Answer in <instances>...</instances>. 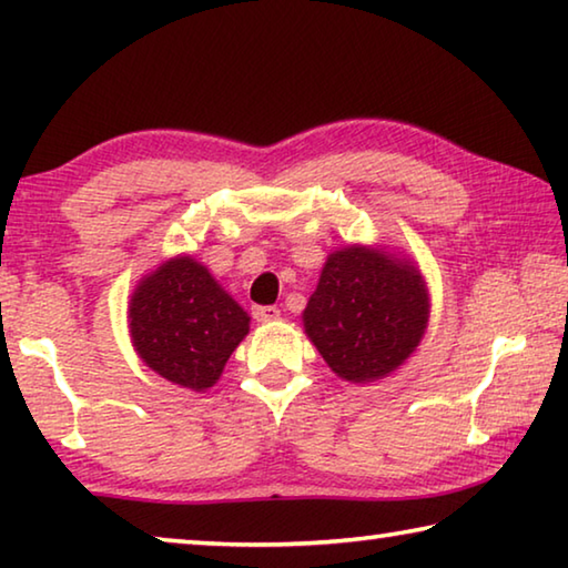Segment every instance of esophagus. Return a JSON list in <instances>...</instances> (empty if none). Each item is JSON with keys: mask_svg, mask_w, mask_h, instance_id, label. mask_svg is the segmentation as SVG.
<instances>
[{"mask_svg": "<svg viewBox=\"0 0 568 568\" xmlns=\"http://www.w3.org/2000/svg\"><path fill=\"white\" fill-rule=\"evenodd\" d=\"M277 315H281V311H277L275 305H255L253 307V318L257 323H271L277 318Z\"/></svg>", "mask_w": 568, "mask_h": 568, "instance_id": "34e87169", "label": "esophagus"}]
</instances>
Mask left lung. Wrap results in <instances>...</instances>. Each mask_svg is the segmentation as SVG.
Returning <instances> with one entry per match:
<instances>
[{"instance_id":"left-lung-1","label":"left lung","mask_w":568,"mask_h":568,"mask_svg":"<svg viewBox=\"0 0 568 568\" xmlns=\"http://www.w3.org/2000/svg\"><path fill=\"white\" fill-rule=\"evenodd\" d=\"M418 267L378 247L348 245L323 265L303 311L307 338L343 381L373 383L418 348L428 325Z\"/></svg>"}]
</instances>
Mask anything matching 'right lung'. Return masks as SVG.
<instances>
[{"instance_id": "right-lung-1", "label": "right lung", "mask_w": 568, "mask_h": 568, "mask_svg": "<svg viewBox=\"0 0 568 568\" xmlns=\"http://www.w3.org/2000/svg\"><path fill=\"white\" fill-rule=\"evenodd\" d=\"M128 313L142 363L192 390L215 386L250 331L247 313L190 255L170 257L142 277Z\"/></svg>"}]
</instances>
